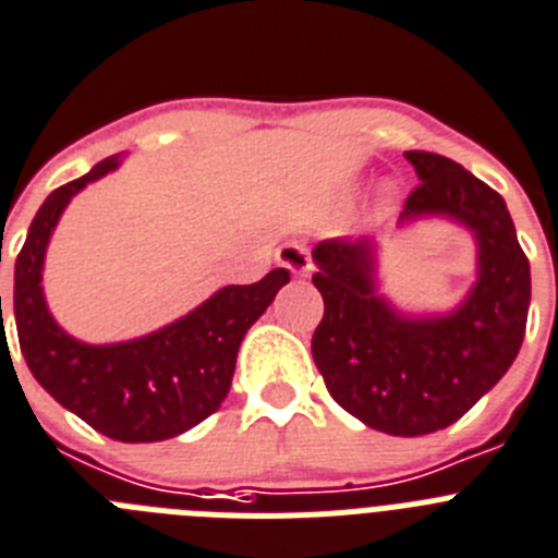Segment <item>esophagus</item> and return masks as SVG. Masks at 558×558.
Instances as JSON below:
<instances>
[{
    "label": "esophagus",
    "mask_w": 558,
    "mask_h": 558,
    "mask_svg": "<svg viewBox=\"0 0 558 558\" xmlns=\"http://www.w3.org/2000/svg\"><path fill=\"white\" fill-rule=\"evenodd\" d=\"M276 259H279V265H284L293 276H307L313 268L307 247L299 245V242H284V245L276 251Z\"/></svg>",
    "instance_id": "34e87169"
}]
</instances>
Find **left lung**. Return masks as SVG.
Here are the masks:
<instances>
[{
    "instance_id": "left-lung-1",
    "label": "left lung",
    "mask_w": 558,
    "mask_h": 558,
    "mask_svg": "<svg viewBox=\"0 0 558 558\" xmlns=\"http://www.w3.org/2000/svg\"><path fill=\"white\" fill-rule=\"evenodd\" d=\"M415 192L401 222L440 214L477 240V284L446 316H403L378 296L375 242L338 236L313 247L325 316L313 361L327 392L369 428L417 437L451 426L508 373L531 304V265L506 199L435 151H407Z\"/></svg>"
}]
</instances>
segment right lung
Wrapping results in <instances>:
<instances>
[{"label":"right lung","mask_w":558,"mask_h":558,"mask_svg":"<svg viewBox=\"0 0 558 558\" xmlns=\"http://www.w3.org/2000/svg\"><path fill=\"white\" fill-rule=\"evenodd\" d=\"M116 166L118 157H107L41 203L16 256L13 316L33 378L61 407L112 440L157 442L183 435L220 409L247 327L268 311L290 274L274 268L254 284H228L189 316L135 341L104 347L75 341L47 311L45 251L73 194Z\"/></svg>","instance_id":"obj_1"}]
</instances>
